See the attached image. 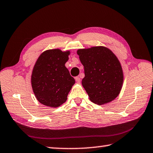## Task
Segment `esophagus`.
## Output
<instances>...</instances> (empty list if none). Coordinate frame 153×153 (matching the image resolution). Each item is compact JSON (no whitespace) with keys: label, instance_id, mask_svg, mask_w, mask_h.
I'll use <instances>...</instances> for the list:
<instances>
[{"label":"esophagus","instance_id":"1","mask_svg":"<svg viewBox=\"0 0 153 153\" xmlns=\"http://www.w3.org/2000/svg\"><path fill=\"white\" fill-rule=\"evenodd\" d=\"M76 81L77 83H80V82H81V79H80L79 77H76Z\"/></svg>","mask_w":153,"mask_h":153}]
</instances>
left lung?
Wrapping results in <instances>:
<instances>
[{
    "mask_svg": "<svg viewBox=\"0 0 153 153\" xmlns=\"http://www.w3.org/2000/svg\"><path fill=\"white\" fill-rule=\"evenodd\" d=\"M77 54L84 67L82 84L90 100L102 105L117 98L123 86V73L115 54L102 46L78 49Z\"/></svg>",
    "mask_w": 153,
    "mask_h": 153,
    "instance_id": "1",
    "label": "left lung"
}]
</instances>
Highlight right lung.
Here are the masks:
<instances>
[{
  "label": "right lung",
  "instance_id": "right-lung-1",
  "mask_svg": "<svg viewBox=\"0 0 153 153\" xmlns=\"http://www.w3.org/2000/svg\"><path fill=\"white\" fill-rule=\"evenodd\" d=\"M70 51L51 49L41 54L33 66L31 83L34 95L41 104L58 107L66 101L75 84L65 65Z\"/></svg>",
  "mask_w": 153,
  "mask_h": 153
}]
</instances>
